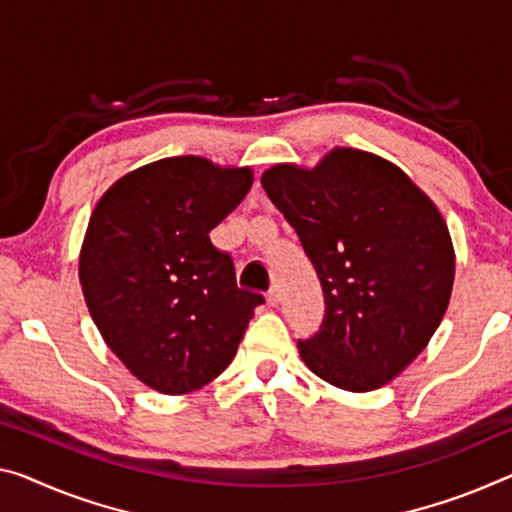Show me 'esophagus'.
<instances>
[{
	"label": "esophagus",
	"instance_id": "1",
	"mask_svg": "<svg viewBox=\"0 0 512 512\" xmlns=\"http://www.w3.org/2000/svg\"><path fill=\"white\" fill-rule=\"evenodd\" d=\"M267 304L270 306H277L279 302H281V290H279V286H272L270 290H267Z\"/></svg>",
	"mask_w": 512,
	"mask_h": 512
}]
</instances>
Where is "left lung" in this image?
Here are the masks:
<instances>
[{
  "mask_svg": "<svg viewBox=\"0 0 512 512\" xmlns=\"http://www.w3.org/2000/svg\"><path fill=\"white\" fill-rule=\"evenodd\" d=\"M261 185L325 293L320 332L297 341L306 368L345 391L389 384L421 355L451 300L455 251L442 212L396 164L348 146L316 167L272 164Z\"/></svg>",
  "mask_w": 512,
  "mask_h": 512,
  "instance_id": "8db88e82",
  "label": "left lung"
}]
</instances>
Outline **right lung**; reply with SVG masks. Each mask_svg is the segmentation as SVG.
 Returning a JSON list of instances; mask_svg holds the SVG:
<instances>
[{
	"instance_id": "1",
	"label": "right lung",
	"mask_w": 512,
	"mask_h": 512,
	"mask_svg": "<svg viewBox=\"0 0 512 512\" xmlns=\"http://www.w3.org/2000/svg\"><path fill=\"white\" fill-rule=\"evenodd\" d=\"M254 171L201 155L164 157L100 196L80 249L84 302L107 348L167 396L206 387L238 352L263 297L238 288L210 231Z\"/></svg>"
}]
</instances>
